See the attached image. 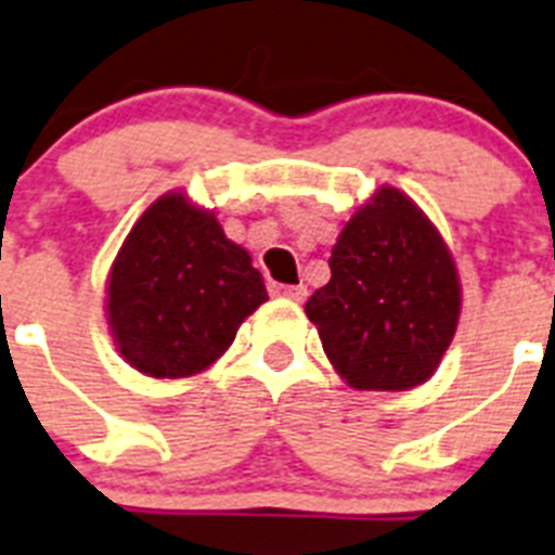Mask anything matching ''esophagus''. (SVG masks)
<instances>
[{"mask_svg": "<svg viewBox=\"0 0 555 555\" xmlns=\"http://www.w3.org/2000/svg\"><path fill=\"white\" fill-rule=\"evenodd\" d=\"M270 291L276 293V296H285V299H293V301H305L307 296L305 285H270Z\"/></svg>", "mask_w": 555, "mask_h": 555, "instance_id": "obj_1", "label": "esophagus"}]
</instances>
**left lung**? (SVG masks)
<instances>
[{
  "label": "left lung",
  "mask_w": 555,
  "mask_h": 555,
  "mask_svg": "<svg viewBox=\"0 0 555 555\" xmlns=\"http://www.w3.org/2000/svg\"><path fill=\"white\" fill-rule=\"evenodd\" d=\"M305 313L349 386L403 392L431 378L454 338L457 270L426 214L398 189H380L344 225L330 282Z\"/></svg>",
  "instance_id": "left-lung-1"
}]
</instances>
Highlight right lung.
I'll return each instance as SVG.
<instances>
[{"mask_svg": "<svg viewBox=\"0 0 555 555\" xmlns=\"http://www.w3.org/2000/svg\"><path fill=\"white\" fill-rule=\"evenodd\" d=\"M112 338L134 370L185 378L231 347L236 330L268 299L248 250L217 217L166 194L129 231L109 273Z\"/></svg>", "mask_w": 555, "mask_h": 555, "instance_id": "obj_1", "label": "right lung"}]
</instances>
